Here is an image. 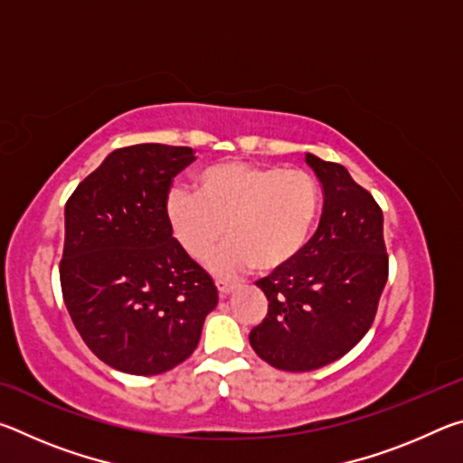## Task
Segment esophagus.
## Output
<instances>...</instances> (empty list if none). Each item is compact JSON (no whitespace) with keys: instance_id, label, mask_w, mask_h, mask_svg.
<instances>
[{"instance_id":"obj_1","label":"esophagus","mask_w":463,"mask_h":463,"mask_svg":"<svg viewBox=\"0 0 463 463\" xmlns=\"http://www.w3.org/2000/svg\"><path fill=\"white\" fill-rule=\"evenodd\" d=\"M216 288H218V294H221V298H226L234 289L231 281H226V279H216Z\"/></svg>"}]
</instances>
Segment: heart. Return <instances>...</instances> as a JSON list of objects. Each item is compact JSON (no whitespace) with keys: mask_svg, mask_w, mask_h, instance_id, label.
<instances>
[{"mask_svg":"<svg viewBox=\"0 0 463 463\" xmlns=\"http://www.w3.org/2000/svg\"><path fill=\"white\" fill-rule=\"evenodd\" d=\"M318 210L320 185L308 171L245 161L203 169L195 194L171 190L167 195L171 231L195 261L208 260L224 234L231 239L210 260L218 276L289 263L307 245Z\"/></svg>","mask_w":463,"mask_h":463,"instance_id":"b5f03b06","label":"heart"}]
</instances>
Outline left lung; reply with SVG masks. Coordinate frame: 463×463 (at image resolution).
Masks as SVG:
<instances>
[{
	"label": "left lung",
	"mask_w": 463,
	"mask_h": 463,
	"mask_svg": "<svg viewBox=\"0 0 463 463\" xmlns=\"http://www.w3.org/2000/svg\"><path fill=\"white\" fill-rule=\"evenodd\" d=\"M323 185V214L292 261L257 281L268 317L249 335L263 362L312 372L343 357L373 323L388 279L383 216L370 192L339 163L307 153Z\"/></svg>",
	"instance_id": "left-lung-1"
}]
</instances>
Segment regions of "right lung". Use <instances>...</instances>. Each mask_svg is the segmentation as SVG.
<instances>
[{"label": "right lung", "instance_id": "1", "mask_svg": "<svg viewBox=\"0 0 463 463\" xmlns=\"http://www.w3.org/2000/svg\"><path fill=\"white\" fill-rule=\"evenodd\" d=\"M190 146L143 143L109 153L65 206L61 288L85 345L132 375L174 370L216 308L213 278L174 239L167 192Z\"/></svg>", "mask_w": 463, "mask_h": 463}]
</instances>
